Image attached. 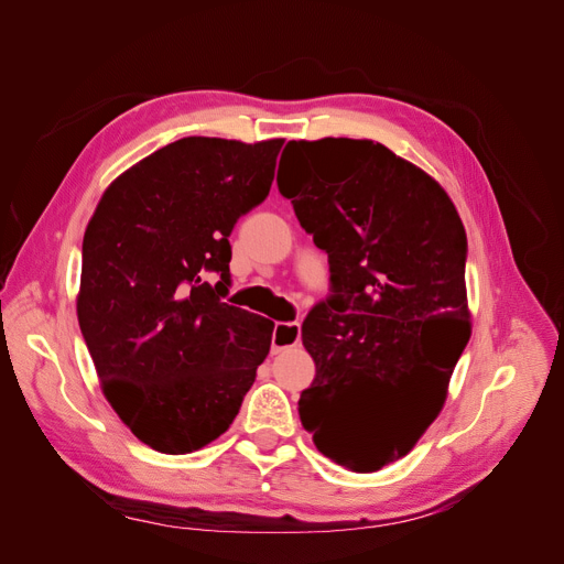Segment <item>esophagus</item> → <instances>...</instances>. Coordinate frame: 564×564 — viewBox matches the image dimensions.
<instances>
[{
  "instance_id": "esophagus-1",
  "label": "esophagus",
  "mask_w": 564,
  "mask_h": 564,
  "mask_svg": "<svg viewBox=\"0 0 564 564\" xmlns=\"http://www.w3.org/2000/svg\"><path fill=\"white\" fill-rule=\"evenodd\" d=\"M300 336H302L300 322H276L272 332V354L294 347L300 343Z\"/></svg>"
}]
</instances>
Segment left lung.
Returning a JSON list of instances; mask_svg holds the SVG:
<instances>
[{
  "mask_svg": "<svg viewBox=\"0 0 564 564\" xmlns=\"http://www.w3.org/2000/svg\"><path fill=\"white\" fill-rule=\"evenodd\" d=\"M285 151L297 166L279 192L332 283L302 324L315 379L300 419L324 457L379 470L438 416L468 343L466 232L438 183L387 145L327 137Z\"/></svg>",
  "mask_w": 564,
  "mask_h": 564,
  "instance_id": "left-lung-1",
  "label": "left lung"
}]
</instances>
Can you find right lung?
Masks as SVG:
<instances>
[{"label":"right lung","instance_id":"add662e5","mask_svg":"<svg viewBox=\"0 0 564 564\" xmlns=\"http://www.w3.org/2000/svg\"><path fill=\"white\" fill-rule=\"evenodd\" d=\"M283 139L173 141L100 198L77 317L102 391L153 451L185 455L235 421L274 322L224 302L235 221L270 194Z\"/></svg>","mask_w":564,"mask_h":564}]
</instances>
